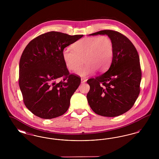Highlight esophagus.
<instances>
[{
    "label": "esophagus",
    "mask_w": 159,
    "mask_h": 159,
    "mask_svg": "<svg viewBox=\"0 0 159 159\" xmlns=\"http://www.w3.org/2000/svg\"><path fill=\"white\" fill-rule=\"evenodd\" d=\"M86 82V80L85 79H84V78H82V79H81V83H85Z\"/></svg>",
    "instance_id": "1"
}]
</instances>
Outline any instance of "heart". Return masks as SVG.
Instances as JSON below:
<instances>
[{"mask_svg": "<svg viewBox=\"0 0 159 159\" xmlns=\"http://www.w3.org/2000/svg\"><path fill=\"white\" fill-rule=\"evenodd\" d=\"M73 51L64 49L62 52L64 62L69 70L75 71L83 62L85 63L76 74L88 77L95 70L104 72L110 66L113 59L114 46L111 39L107 36L83 38L72 46Z\"/></svg>", "mask_w": 159, "mask_h": 159, "instance_id": "obj_1", "label": "heart"}]
</instances>
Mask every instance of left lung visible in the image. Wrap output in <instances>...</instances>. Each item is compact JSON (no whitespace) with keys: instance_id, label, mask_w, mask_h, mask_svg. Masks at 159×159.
Instances as JSON below:
<instances>
[{"instance_id":"1","label":"left lung","mask_w":159,"mask_h":159,"mask_svg":"<svg viewBox=\"0 0 159 159\" xmlns=\"http://www.w3.org/2000/svg\"><path fill=\"white\" fill-rule=\"evenodd\" d=\"M107 35L113 42L111 64L106 73L88 80L87 99L91 109L105 117H116L129 110L138 98L141 80L139 57L129 39L113 30L99 31L89 36Z\"/></svg>"}]
</instances>
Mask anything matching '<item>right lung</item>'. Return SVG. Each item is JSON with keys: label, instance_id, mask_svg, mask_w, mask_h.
<instances>
[{"label": "right lung", "instance_id": "add662e5", "mask_svg": "<svg viewBox=\"0 0 159 159\" xmlns=\"http://www.w3.org/2000/svg\"><path fill=\"white\" fill-rule=\"evenodd\" d=\"M82 37L50 31L32 40L24 49L19 65V85L24 104L35 116L51 119L68 110L81 80L70 75L62 52Z\"/></svg>", "mask_w": 159, "mask_h": 159}]
</instances>
